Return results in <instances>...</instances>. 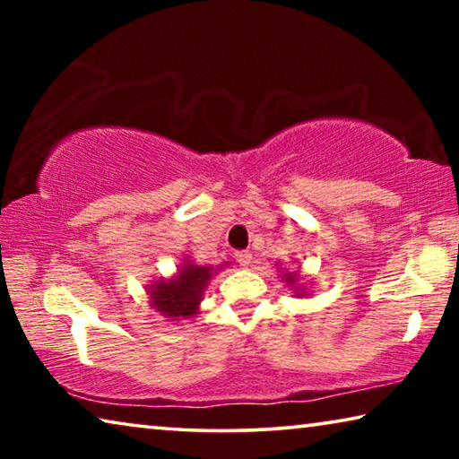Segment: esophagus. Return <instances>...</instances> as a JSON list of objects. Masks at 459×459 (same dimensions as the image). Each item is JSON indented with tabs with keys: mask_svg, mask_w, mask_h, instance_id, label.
I'll return each mask as SVG.
<instances>
[{
	"mask_svg": "<svg viewBox=\"0 0 459 459\" xmlns=\"http://www.w3.org/2000/svg\"><path fill=\"white\" fill-rule=\"evenodd\" d=\"M237 261L240 263V265H251V261H253V253L251 251H237Z\"/></svg>",
	"mask_w": 459,
	"mask_h": 459,
	"instance_id": "34e87169",
	"label": "esophagus"
}]
</instances>
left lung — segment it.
<instances>
[{
	"label": "left lung",
	"mask_w": 459,
	"mask_h": 459,
	"mask_svg": "<svg viewBox=\"0 0 459 459\" xmlns=\"http://www.w3.org/2000/svg\"><path fill=\"white\" fill-rule=\"evenodd\" d=\"M283 279H285V281L287 283H290L291 287H293V290H295V293H298L299 295V298H301V295H304V287H301L299 283H298V273H283Z\"/></svg>",
	"instance_id": "8db88e82"
}]
</instances>
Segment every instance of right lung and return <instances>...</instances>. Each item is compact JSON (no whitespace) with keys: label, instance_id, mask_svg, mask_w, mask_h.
<instances>
[{"label":"right lung","instance_id":"right-lung-1","mask_svg":"<svg viewBox=\"0 0 459 459\" xmlns=\"http://www.w3.org/2000/svg\"><path fill=\"white\" fill-rule=\"evenodd\" d=\"M224 267V265H221ZM214 275V267H200L194 261H186L172 279H161L150 287L152 307L169 320H188L196 317L198 306L204 298V290Z\"/></svg>","mask_w":459,"mask_h":459}]
</instances>
